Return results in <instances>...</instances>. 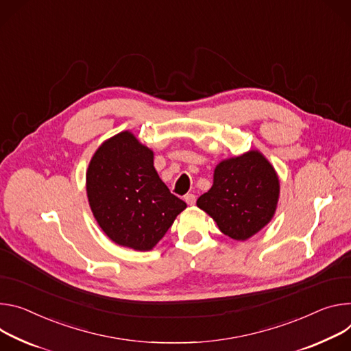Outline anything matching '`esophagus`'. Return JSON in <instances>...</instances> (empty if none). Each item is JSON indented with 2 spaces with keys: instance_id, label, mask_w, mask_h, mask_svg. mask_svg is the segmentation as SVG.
Segmentation results:
<instances>
[{
  "instance_id": "34e87169",
  "label": "esophagus",
  "mask_w": 351,
  "mask_h": 351,
  "mask_svg": "<svg viewBox=\"0 0 351 351\" xmlns=\"http://www.w3.org/2000/svg\"><path fill=\"white\" fill-rule=\"evenodd\" d=\"M184 202H186L189 206H193V204L196 203V196L192 195V193H187V195L184 196Z\"/></svg>"
}]
</instances>
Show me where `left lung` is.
Returning a JSON list of instances; mask_svg holds the SVG:
<instances>
[{
  "instance_id": "obj_1",
  "label": "left lung",
  "mask_w": 351,
  "mask_h": 351,
  "mask_svg": "<svg viewBox=\"0 0 351 351\" xmlns=\"http://www.w3.org/2000/svg\"><path fill=\"white\" fill-rule=\"evenodd\" d=\"M280 196V180L265 155L256 149L221 161L213 186L197 199L222 234L246 241L271 221Z\"/></svg>"
}]
</instances>
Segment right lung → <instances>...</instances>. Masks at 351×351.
<instances>
[{
	"label": "right lung",
	"instance_id": "add662e5",
	"mask_svg": "<svg viewBox=\"0 0 351 351\" xmlns=\"http://www.w3.org/2000/svg\"><path fill=\"white\" fill-rule=\"evenodd\" d=\"M86 195L95 219L117 245L151 250L186 203L172 195L154 168V152L133 133L121 132L93 154Z\"/></svg>",
	"mask_w": 351,
	"mask_h": 351
}]
</instances>
